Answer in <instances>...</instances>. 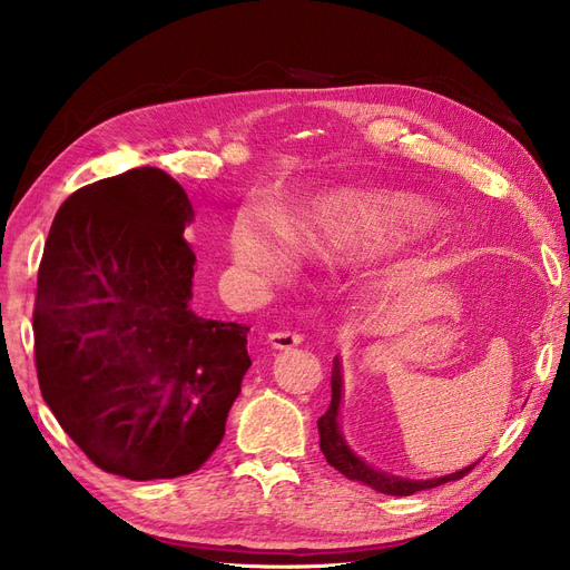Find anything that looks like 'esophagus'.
<instances>
[{"mask_svg": "<svg viewBox=\"0 0 570 570\" xmlns=\"http://www.w3.org/2000/svg\"><path fill=\"white\" fill-rule=\"evenodd\" d=\"M267 341L274 350H293L303 343L298 333H288V331H274L267 335Z\"/></svg>", "mask_w": 570, "mask_h": 570, "instance_id": "34e87169", "label": "esophagus"}]
</instances>
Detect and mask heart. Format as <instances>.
<instances>
[{
  "mask_svg": "<svg viewBox=\"0 0 570 570\" xmlns=\"http://www.w3.org/2000/svg\"><path fill=\"white\" fill-rule=\"evenodd\" d=\"M432 220V206L406 189L333 187L293 210V227L267 210H244L232 225V256L256 277L282 284L301 246L328 265H356L409 244Z\"/></svg>",
  "mask_w": 570,
  "mask_h": 570,
  "instance_id": "heart-1",
  "label": "heart"
}]
</instances>
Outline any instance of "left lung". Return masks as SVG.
<instances>
[{
    "label": "left lung",
    "instance_id": "left-lung-1",
    "mask_svg": "<svg viewBox=\"0 0 570 570\" xmlns=\"http://www.w3.org/2000/svg\"><path fill=\"white\" fill-rule=\"evenodd\" d=\"M343 394H345L343 362H341V356H335V360H333V375H331V406L317 420V428H320V449H322L326 462L331 468L338 470L341 474H345L347 479L360 481V483H364V487H368L377 493H385V495H413L417 491L436 489V487H441V483L462 479L479 462L476 460L468 468H462V470L451 472V474H444V476H434V479H409V476H396V474L377 470V468L371 465V462H366L362 455H356L352 451V446L347 444V439L343 434V425H341Z\"/></svg>",
    "mask_w": 570,
    "mask_h": 570
}]
</instances>
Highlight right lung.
<instances>
[{
    "label": "right lung",
    "instance_id": "obj_1",
    "mask_svg": "<svg viewBox=\"0 0 570 570\" xmlns=\"http://www.w3.org/2000/svg\"><path fill=\"white\" fill-rule=\"evenodd\" d=\"M185 189L138 166L70 195L39 265L35 360L60 428L134 481L199 470L250 366L248 326L193 307Z\"/></svg>",
    "mask_w": 570,
    "mask_h": 570
}]
</instances>
